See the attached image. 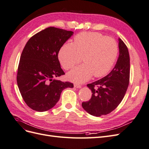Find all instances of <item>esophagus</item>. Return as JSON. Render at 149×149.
Segmentation results:
<instances>
[{"mask_svg": "<svg viewBox=\"0 0 149 149\" xmlns=\"http://www.w3.org/2000/svg\"><path fill=\"white\" fill-rule=\"evenodd\" d=\"M74 86L76 88H81V85L79 84H78V83H74Z\"/></svg>", "mask_w": 149, "mask_h": 149, "instance_id": "34e87169", "label": "esophagus"}]
</instances>
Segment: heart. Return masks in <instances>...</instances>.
I'll return each instance as SVG.
<instances>
[{
	"label": "heart",
	"mask_w": 149,
	"mask_h": 149,
	"mask_svg": "<svg viewBox=\"0 0 149 149\" xmlns=\"http://www.w3.org/2000/svg\"><path fill=\"white\" fill-rule=\"evenodd\" d=\"M118 53V45L113 38L99 33L84 32L76 36L74 43L63 45L59 60L63 68L68 70L79 64L83 58L84 64L71 70L68 76L72 81L83 83L93 75L100 78L109 73Z\"/></svg>",
	"instance_id": "1"
}]
</instances>
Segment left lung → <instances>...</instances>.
Segmentation results:
<instances>
[{
  "mask_svg": "<svg viewBox=\"0 0 149 149\" xmlns=\"http://www.w3.org/2000/svg\"><path fill=\"white\" fill-rule=\"evenodd\" d=\"M119 48V56L113 70L103 78L87 84L93 93L92 96L88 101L82 102V107L92 116L100 117L114 111L123 101L127 89L130 57L128 48L120 38Z\"/></svg>",
  "mask_w": 149,
  "mask_h": 149,
  "instance_id": "left-lung-1",
  "label": "left lung"
}]
</instances>
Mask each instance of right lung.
Segmentation results:
<instances>
[{
  "mask_svg": "<svg viewBox=\"0 0 149 149\" xmlns=\"http://www.w3.org/2000/svg\"><path fill=\"white\" fill-rule=\"evenodd\" d=\"M73 33L50 26L32 36L26 43L18 66L17 82L22 98L31 109L43 112L52 109L63 90L73 88V83L55 79L65 74L58 55Z\"/></svg>",
  "mask_w": 149,
  "mask_h": 149,
  "instance_id": "obj_1",
  "label": "right lung"
}]
</instances>
